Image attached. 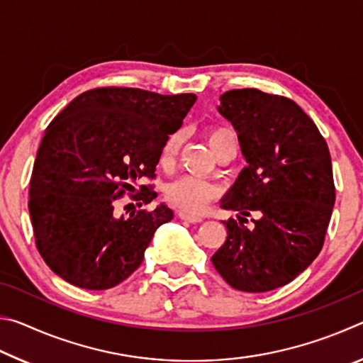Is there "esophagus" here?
Instances as JSON below:
<instances>
[{"instance_id":"obj_1","label":"esophagus","mask_w":363,"mask_h":363,"mask_svg":"<svg viewBox=\"0 0 363 363\" xmlns=\"http://www.w3.org/2000/svg\"><path fill=\"white\" fill-rule=\"evenodd\" d=\"M179 218L184 220H189V223H201V220H203L201 218L194 216V214H189L186 211H179Z\"/></svg>"}]
</instances>
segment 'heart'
Here are the masks:
<instances>
[{"label": "heart", "instance_id": "1", "mask_svg": "<svg viewBox=\"0 0 363 363\" xmlns=\"http://www.w3.org/2000/svg\"><path fill=\"white\" fill-rule=\"evenodd\" d=\"M235 136L230 130L224 126H213L206 131V140L211 150L216 152L220 145L229 140H233ZM177 150H179V136L173 134L169 136L160 150V164L168 168L176 160ZM218 196V187L213 184L196 179L192 176H184L173 181L167 189V199L171 205L181 208L182 211L199 214L206 208V205Z\"/></svg>", "mask_w": 363, "mask_h": 363}]
</instances>
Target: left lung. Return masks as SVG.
<instances>
[{"mask_svg":"<svg viewBox=\"0 0 363 363\" xmlns=\"http://www.w3.org/2000/svg\"><path fill=\"white\" fill-rule=\"evenodd\" d=\"M219 101L248 163L220 206L261 218L251 229L240 216L223 220L227 238L211 261L235 290L270 291L296 279L323 247L335 205L330 150L315 123L288 97L245 88Z\"/></svg>","mask_w":363,"mask_h":363,"instance_id":"1","label":"left lung"}]
</instances>
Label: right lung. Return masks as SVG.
I'll use <instances>...</instances> for the list:
<instances>
[{
  "mask_svg": "<svg viewBox=\"0 0 363 363\" xmlns=\"http://www.w3.org/2000/svg\"><path fill=\"white\" fill-rule=\"evenodd\" d=\"M195 101V94L108 86L79 94L49 123L33 164L28 210L36 248L54 274L86 290H107L140 266L173 210L160 205L118 216L116 200L125 192L138 206L155 199L152 186L143 184L139 192L133 184L155 177L164 140Z\"/></svg>",
  "mask_w": 363,
  "mask_h": 363,
  "instance_id": "1",
  "label": "right lung"
}]
</instances>
